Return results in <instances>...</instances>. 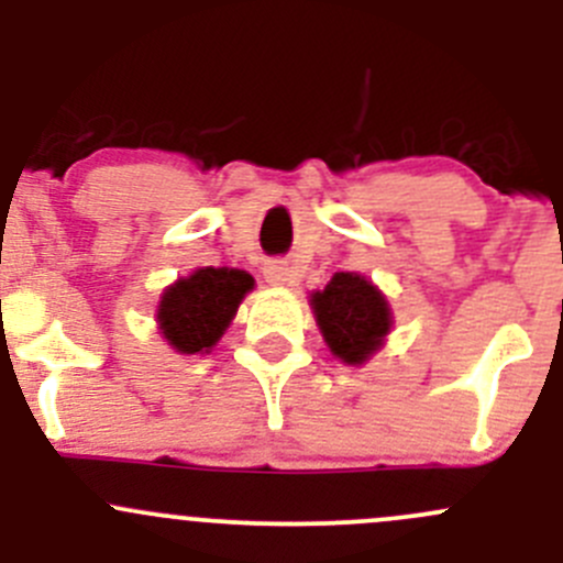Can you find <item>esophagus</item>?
Listing matches in <instances>:
<instances>
[{
  "label": "esophagus",
  "mask_w": 563,
  "mask_h": 563,
  "mask_svg": "<svg viewBox=\"0 0 563 563\" xmlns=\"http://www.w3.org/2000/svg\"><path fill=\"white\" fill-rule=\"evenodd\" d=\"M264 277L272 286H288V283L297 280V269L288 261H269L264 266Z\"/></svg>",
  "instance_id": "34e87169"
}]
</instances>
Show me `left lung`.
<instances>
[{
  "instance_id": "obj_1",
  "label": "left lung",
  "mask_w": 563,
  "mask_h": 563,
  "mask_svg": "<svg viewBox=\"0 0 563 563\" xmlns=\"http://www.w3.org/2000/svg\"><path fill=\"white\" fill-rule=\"evenodd\" d=\"M329 351L345 365H362L384 345L391 310L384 294L356 272H334L323 291L310 297Z\"/></svg>"
}]
</instances>
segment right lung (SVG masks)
<instances>
[{
    "label": "right lung",
    "instance_id": "obj_1",
    "mask_svg": "<svg viewBox=\"0 0 563 563\" xmlns=\"http://www.w3.org/2000/svg\"><path fill=\"white\" fill-rule=\"evenodd\" d=\"M253 288V277L229 266H201L163 291L157 327L179 354H207L214 349L236 308Z\"/></svg>",
    "mask_w": 563,
    "mask_h": 563
}]
</instances>
